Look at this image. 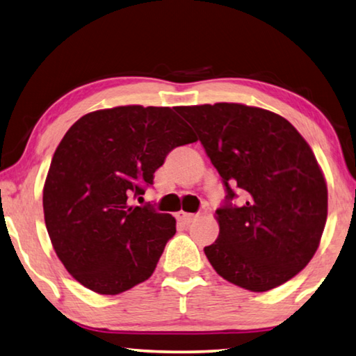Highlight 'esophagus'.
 <instances>
[{"label":"esophagus","instance_id":"34e87169","mask_svg":"<svg viewBox=\"0 0 356 356\" xmlns=\"http://www.w3.org/2000/svg\"><path fill=\"white\" fill-rule=\"evenodd\" d=\"M175 217H177V220L179 223H183V225H189L191 222H194L197 219L195 214H189V213H184V211H179V213L175 214Z\"/></svg>","mask_w":356,"mask_h":356}]
</instances>
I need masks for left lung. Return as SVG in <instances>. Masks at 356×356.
Instances as JSON below:
<instances>
[{"instance_id": "1", "label": "left lung", "mask_w": 356, "mask_h": 356, "mask_svg": "<svg viewBox=\"0 0 356 356\" xmlns=\"http://www.w3.org/2000/svg\"><path fill=\"white\" fill-rule=\"evenodd\" d=\"M194 129L242 207L216 211L219 236L204 247L227 282L266 292L289 282L314 257L325 228L328 191L313 149L292 124L257 106L216 103L177 108Z\"/></svg>"}]
</instances>
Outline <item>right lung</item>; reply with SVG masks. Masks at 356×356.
Listing matches in <instances>:
<instances>
[{
  "label": "right lung",
  "instance_id": "add662e5",
  "mask_svg": "<svg viewBox=\"0 0 356 356\" xmlns=\"http://www.w3.org/2000/svg\"><path fill=\"white\" fill-rule=\"evenodd\" d=\"M197 142L172 108L140 104L89 112L53 154L43 186V216L56 254L84 288L117 296L153 275L170 214L129 203L173 148Z\"/></svg>",
  "mask_w": 356,
  "mask_h": 356
}]
</instances>
